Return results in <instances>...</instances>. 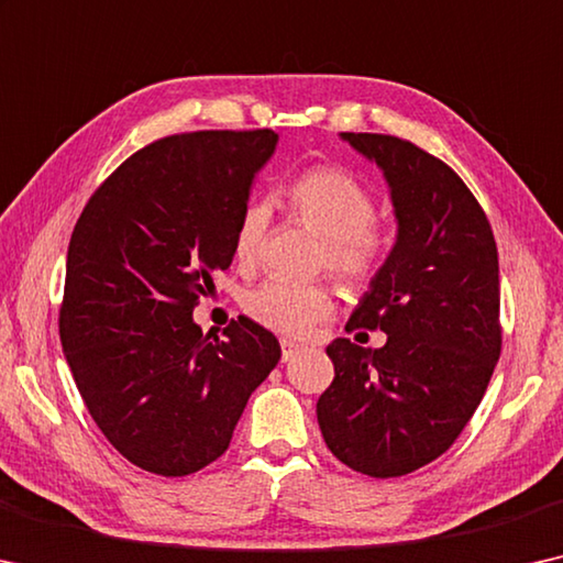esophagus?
<instances>
[{
    "label": "esophagus",
    "mask_w": 563,
    "mask_h": 563,
    "mask_svg": "<svg viewBox=\"0 0 563 563\" xmlns=\"http://www.w3.org/2000/svg\"><path fill=\"white\" fill-rule=\"evenodd\" d=\"M279 344H282V360L284 362L291 360V357H297V354L301 352V344H297L294 340H287V336H284Z\"/></svg>",
    "instance_id": "obj_1"
}]
</instances>
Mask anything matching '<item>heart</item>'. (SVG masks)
<instances>
[{"mask_svg":"<svg viewBox=\"0 0 563 563\" xmlns=\"http://www.w3.org/2000/svg\"><path fill=\"white\" fill-rule=\"evenodd\" d=\"M284 203L294 221L322 236L317 262L352 289H365L383 269L387 233L375 219V194L365 180L342 166H311L289 180ZM272 211L262 201L249 203L233 231V258L252 269L262 258ZM246 314L266 330L301 336L334 311V291L327 282L294 284L272 279L246 291Z\"/></svg>","mask_w":563,"mask_h":563,"instance_id":"b5f03b06","label":"heart"}]
</instances>
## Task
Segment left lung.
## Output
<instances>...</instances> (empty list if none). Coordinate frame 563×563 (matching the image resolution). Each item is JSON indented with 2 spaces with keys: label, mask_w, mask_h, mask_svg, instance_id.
<instances>
[{
  "label": "left lung",
  "mask_w": 563,
  "mask_h": 563,
  "mask_svg": "<svg viewBox=\"0 0 563 563\" xmlns=\"http://www.w3.org/2000/svg\"><path fill=\"white\" fill-rule=\"evenodd\" d=\"M383 168L397 241L352 311L347 332L383 330L385 347L334 340V379L317 402L336 461L397 478L443 455L468 426L500 354L498 249L463 178L410 141L342 133Z\"/></svg>",
  "instance_id": "obj_1"
}]
</instances>
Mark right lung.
Masks as SVG:
<instances>
[{"label":"right lung","instance_id":"1","mask_svg":"<svg viewBox=\"0 0 563 563\" xmlns=\"http://www.w3.org/2000/svg\"><path fill=\"white\" fill-rule=\"evenodd\" d=\"M274 145L269 128L161 137L120 163L75 223L59 342L92 420L137 468L180 478L221 457L282 357L252 319H231L223 336L194 322Z\"/></svg>","mask_w":563,"mask_h":563}]
</instances>
